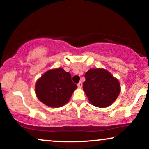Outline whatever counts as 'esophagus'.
I'll return each instance as SVG.
<instances>
[{
    "mask_svg": "<svg viewBox=\"0 0 149 149\" xmlns=\"http://www.w3.org/2000/svg\"><path fill=\"white\" fill-rule=\"evenodd\" d=\"M82 86H83V84H82L81 82H79V83H78V88H81Z\"/></svg>",
    "mask_w": 149,
    "mask_h": 149,
    "instance_id": "esophagus-1",
    "label": "esophagus"
}]
</instances>
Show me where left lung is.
<instances>
[{
	"instance_id": "1",
	"label": "left lung",
	"mask_w": 149,
	"mask_h": 149,
	"mask_svg": "<svg viewBox=\"0 0 149 149\" xmlns=\"http://www.w3.org/2000/svg\"><path fill=\"white\" fill-rule=\"evenodd\" d=\"M83 90L95 107L105 108L115 102L120 92L118 80L104 69H91L85 74Z\"/></svg>"
}]
</instances>
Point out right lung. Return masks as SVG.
Instances as JSON below:
<instances>
[{
  "label": "right lung",
  "instance_id": "add662e5",
  "mask_svg": "<svg viewBox=\"0 0 149 149\" xmlns=\"http://www.w3.org/2000/svg\"><path fill=\"white\" fill-rule=\"evenodd\" d=\"M77 85L71 80V75L62 68L50 69L37 80L35 85L36 96L49 107L58 108L69 102Z\"/></svg>",
  "mask_w": 149,
  "mask_h": 149
}]
</instances>
